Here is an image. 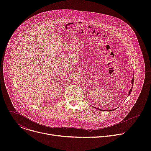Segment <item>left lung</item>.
Instances as JSON below:
<instances>
[{
    "instance_id": "1",
    "label": "left lung",
    "mask_w": 151,
    "mask_h": 151,
    "mask_svg": "<svg viewBox=\"0 0 151 151\" xmlns=\"http://www.w3.org/2000/svg\"><path fill=\"white\" fill-rule=\"evenodd\" d=\"M133 83H134V76H133V79H132V88L130 89V90L129 91V93H128V96H130V94H131V93H132V88H133ZM95 108V107H94ZM97 109H99V110H100V111H103V110H101V109H98V108H97ZM116 109H112V110H110L109 111H114V110H115Z\"/></svg>"
}]
</instances>
